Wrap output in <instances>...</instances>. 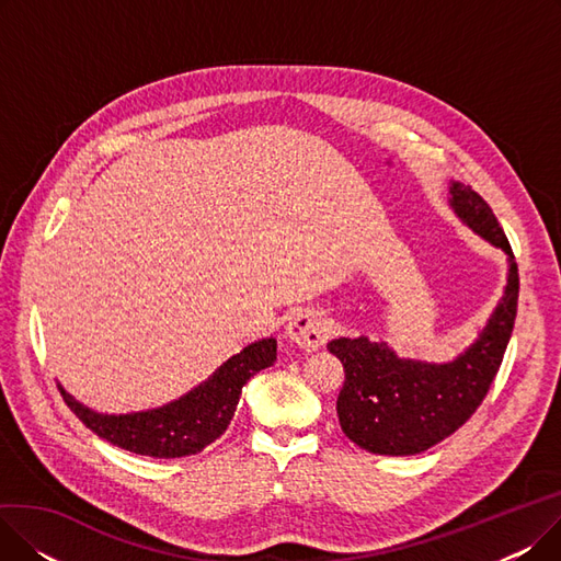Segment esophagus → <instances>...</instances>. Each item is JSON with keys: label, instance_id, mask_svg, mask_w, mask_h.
Here are the masks:
<instances>
[{"label": "esophagus", "instance_id": "1", "mask_svg": "<svg viewBox=\"0 0 561 561\" xmlns=\"http://www.w3.org/2000/svg\"><path fill=\"white\" fill-rule=\"evenodd\" d=\"M286 336L298 347L313 352L328 341L330 328H328V322L320 318V313H316L311 309H300L298 313H293L288 318Z\"/></svg>", "mask_w": 561, "mask_h": 561}]
</instances>
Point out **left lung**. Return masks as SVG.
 Returning a JSON list of instances; mask_svg holds the SVG:
<instances>
[{
    "label": "left lung",
    "instance_id": "obj_1",
    "mask_svg": "<svg viewBox=\"0 0 561 561\" xmlns=\"http://www.w3.org/2000/svg\"><path fill=\"white\" fill-rule=\"evenodd\" d=\"M450 195L455 214L510 256L507 286L478 341L448 364L400 359L385 341L366 336L330 341L345 370L336 400L341 430L375 455H419L457 432L489 393L514 330L518 265L507 236L473 188L453 182Z\"/></svg>",
    "mask_w": 561,
    "mask_h": 561
}]
</instances>
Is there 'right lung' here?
I'll use <instances>...</instances> for the list:
<instances>
[{
    "label": "right lung",
    "mask_w": 561,
    "mask_h": 561,
    "mask_svg": "<svg viewBox=\"0 0 561 561\" xmlns=\"http://www.w3.org/2000/svg\"><path fill=\"white\" fill-rule=\"evenodd\" d=\"M277 359V341L261 339L229 357L209 379L157 409L134 414H98L77 402L61 385L66 404L77 419L108 444L147 457L174 459L197 455L227 430L248 379Z\"/></svg>",
    "instance_id": "1"
}]
</instances>
